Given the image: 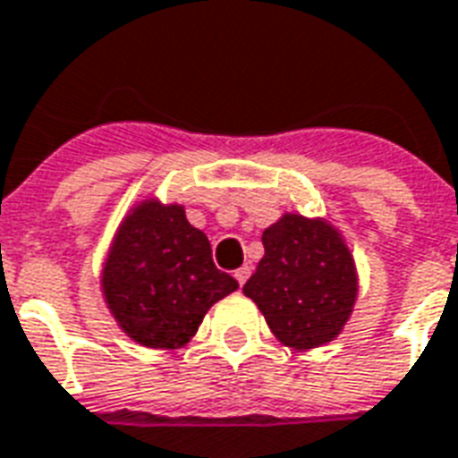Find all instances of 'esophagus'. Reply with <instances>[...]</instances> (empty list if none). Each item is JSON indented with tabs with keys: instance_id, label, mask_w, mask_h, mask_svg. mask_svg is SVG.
Returning <instances> with one entry per match:
<instances>
[{
	"instance_id": "obj_1",
	"label": "esophagus",
	"mask_w": 458,
	"mask_h": 458,
	"mask_svg": "<svg viewBox=\"0 0 458 458\" xmlns=\"http://www.w3.org/2000/svg\"><path fill=\"white\" fill-rule=\"evenodd\" d=\"M250 274H252V267H247V264L245 267H240L238 272H235V279H238L240 286H245V281L250 279Z\"/></svg>"
}]
</instances>
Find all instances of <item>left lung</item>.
<instances>
[{"label":"left lung","instance_id":"left-lung-1","mask_svg":"<svg viewBox=\"0 0 458 458\" xmlns=\"http://www.w3.org/2000/svg\"><path fill=\"white\" fill-rule=\"evenodd\" d=\"M264 257L242 293L262 310L274 337L293 350L333 342L359 293L357 264L325 218L284 213L262 233Z\"/></svg>","mask_w":458,"mask_h":458}]
</instances>
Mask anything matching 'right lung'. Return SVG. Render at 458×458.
<instances>
[{
  "label": "right lung",
  "mask_w": 458,
  "mask_h": 458,
  "mask_svg": "<svg viewBox=\"0 0 458 458\" xmlns=\"http://www.w3.org/2000/svg\"><path fill=\"white\" fill-rule=\"evenodd\" d=\"M238 289L216 269L206 233L184 206L143 199L118 223L101 269V293L118 327L150 350L191 342L213 303Z\"/></svg>",
  "instance_id": "obj_1"
}]
</instances>
